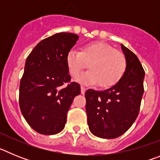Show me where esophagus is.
I'll use <instances>...</instances> for the list:
<instances>
[{
  "label": "esophagus",
  "instance_id": "34e87169",
  "mask_svg": "<svg viewBox=\"0 0 160 160\" xmlns=\"http://www.w3.org/2000/svg\"><path fill=\"white\" fill-rule=\"evenodd\" d=\"M86 90H87V89H86V87H83V86H81V93L82 94H84L85 92H86Z\"/></svg>",
  "mask_w": 160,
  "mask_h": 160
}]
</instances>
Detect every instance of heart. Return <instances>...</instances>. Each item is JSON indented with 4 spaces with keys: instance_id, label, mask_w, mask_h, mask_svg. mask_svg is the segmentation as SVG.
I'll use <instances>...</instances> for the list:
<instances>
[{
    "instance_id": "heart-1",
    "label": "heart",
    "mask_w": 160,
    "mask_h": 160,
    "mask_svg": "<svg viewBox=\"0 0 160 160\" xmlns=\"http://www.w3.org/2000/svg\"><path fill=\"white\" fill-rule=\"evenodd\" d=\"M66 63L72 77L78 75L89 64L90 70L79 75L77 81L97 82L102 88L117 84L127 69V60L123 53L103 42L87 44L80 51L71 49L66 54Z\"/></svg>"
}]
</instances>
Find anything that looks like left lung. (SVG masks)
<instances>
[{
	"label": "left lung",
	"instance_id": "8db88e82",
	"mask_svg": "<svg viewBox=\"0 0 160 160\" xmlns=\"http://www.w3.org/2000/svg\"><path fill=\"white\" fill-rule=\"evenodd\" d=\"M127 69L117 84L105 90H87V123L93 135L114 138L123 135L136 119L143 94V68L138 57L121 44Z\"/></svg>",
	"mask_w": 160,
	"mask_h": 160
}]
</instances>
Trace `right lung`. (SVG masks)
Segmentation results:
<instances>
[{"label": "right lung", "instance_id": "add662e5", "mask_svg": "<svg viewBox=\"0 0 160 160\" xmlns=\"http://www.w3.org/2000/svg\"><path fill=\"white\" fill-rule=\"evenodd\" d=\"M79 37L58 32L41 41L25 61L19 89L22 115L32 129L42 135H55L65 128L67 112L80 85L70 82L66 54Z\"/></svg>", "mask_w": 160, "mask_h": 160}]
</instances>
